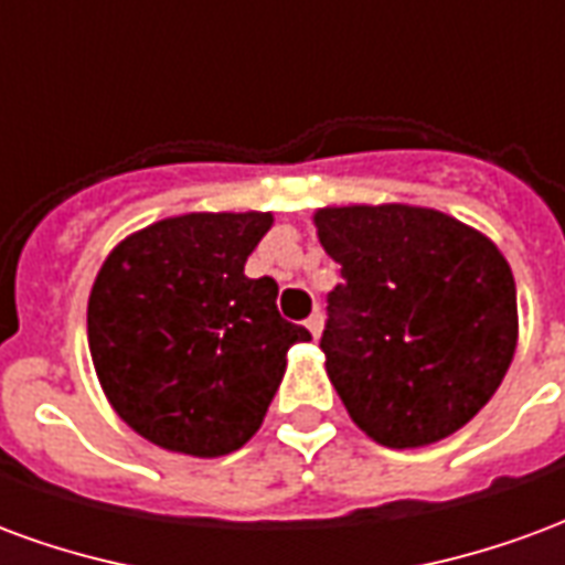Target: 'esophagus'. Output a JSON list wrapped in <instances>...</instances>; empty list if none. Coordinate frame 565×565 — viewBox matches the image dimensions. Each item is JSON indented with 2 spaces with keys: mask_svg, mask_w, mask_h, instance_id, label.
Listing matches in <instances>:
<instances>
[{
  "mask_svg": "<svg viewBox=\"0 0 565 565\" xmlns=\"http://www.w3.org/2000/svg\"><path fill=\"white\" fill-rule=\"evenodd\" d=\"M306 327H308V332H311V335L318 339L320 332H323V315H320V311H315V315L306 320Z\"/></svg>",
  "mask_w": 565,
  "mask_h": 565,
  "instance_id": "esophagus-1",
  "label": "esophagus"
}]
</instances>
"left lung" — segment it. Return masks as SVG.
<instances>
[{
    "label": "left lung",
    "mask_w": 565,
    "mask_h": 565,
    "mask_svg": "<svg viewBox=\"0 0 565 565\" xmlns=\"http://www.w3.org/2000/svg\"><path fill=\"white\" fill-rule=\"evenodd\" d=\"M342 266L320 339L348 415L384 448H424L472 420L518 348L509 259L445 211L384 202L315 211Z\"/></svg>",
    "instance_id": "1"
}]
</instances>
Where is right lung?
I'll list each match as a JSON object with an SVG mask.
<instances>
[{
	"label": "right lung",
	"instance_id": "1",
	"mask_svg": "<svg viewBox=\"0 0 565 565\" xmlns=\"http://www.w3.org/2000/svg\"><path fill=\"white\" fill-rule=\"evenodd\" d=\"M271 211H190L127 235L87 302V342L105 399L157 448L233 454L257 433L311 332L278 315V284L247 278Z\"/></svg>",
	"mask_w": 565,
	"mask_h": 565
}]
</instances>
